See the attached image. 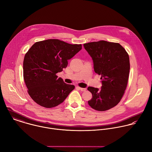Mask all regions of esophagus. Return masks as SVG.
<instances>
[{
	"instance_id": "esophagus-1",
	"label": "esophagus",
	"mask_w": 152,
	"mask_h": 152,
	"mask_svg": "<svg viewBox=\"0 0 152 152\" xmlns=\"http://www.w3.org/2000/svg\"><path fill=\"white\" fill-rule=\"evenodd\" d=\"M79 89L82 91V92H85L86 91V88H79Z\"/></svg>"
}]
</instances>
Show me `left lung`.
Wrapping results in <instances>:
<instances>
[{"label": "left lung", "mask_w": 152, "mask_h": 152, "mask_svg": "<svg viewBox=\"0 0 152 152\" xmlns=\"http://www.w3.org/2000/svg\"><path fill=\"white\" fill-rule=\"evenodd\" d=\"M91 57L96 73L101 75V89L88 87L92 98L89 105L96 111H104L116 106L126 89L130 59L126 50L118 43L106 41L83 44Z\"/></svg>", "instance_id": "8db88e82"}]
</instances>
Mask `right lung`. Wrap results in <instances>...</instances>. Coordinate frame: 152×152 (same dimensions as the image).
<instances>
[{
	"mask_svg": "<svg viewBox=\"0 0 152 152\" xmlns=\"http://www.w3.org/2000/svg\"><path fill=\"white\" fill-rule=\"evenodd\" d=\"M82 49L81 44H70L56 39L35 42L26 53L23 79L31 98L45 108L63 102L75 86L56 75L65 69L68 60Z\"/></svg>",
	"mask_w": 152,
	"mask_h": 152,
	"instance_id": "1",
	"label": "right lung"
}]
</instances>
